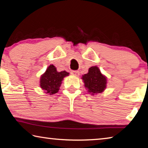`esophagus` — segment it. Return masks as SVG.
<instances>
[{"instance_id":"1","label":"esophagus","mask_w":148,"mask_h":148,"mask_svg":"<svg viewBox=\"0 0 148 148\" xmlns=\"http://www.w3.org/2000/svg\"><path fill=\"white\" fill-rule=\"evenodd\" d=\"M71 74L74 75V76H77V77H79V75H80L79 72V71H72L71 72Z\"/></svg>"}]
</instances>
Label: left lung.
I'll return each instance as SVG.
<instances>
[{
  "instance_id": "1",
  "label": "left lung",
  "mask_w": 148,
  "mask_h": 148,
  "mask_svg": "<svg viewBox=\"0 0 148 148\" xmlns=\"http://www.w3.org/2000/svg\"><path fill=\"white\" fill-rule=\"evenodd\" d=\"M84 85L88 92L91 95L103 92L107 87V77L101 74L97 66H91L88 69L87 74L82 77Z\"/></svg>"
}]
</instances>
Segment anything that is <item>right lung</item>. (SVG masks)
<instances>
[{"instance_id": "1", "label": "right lung", "mask_w": 148, "mask_h": 148, "mask_svg": "<svg viewBox=\"0 0 148 148\" xmlns=\"http://www.w3.org/2000/svg\"><path fill=\"white\" fill-rule=\"evenodd\" d=\"M69 75L66 71L58 72L53 65L48 66L43 74L40 78V87L45 90L46 94L52 95L57 93L61 85L63 78Z\"/></svg>"}]
</instances>
